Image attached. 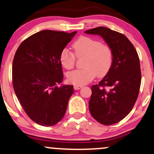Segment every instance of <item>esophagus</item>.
Segmentation results:
<instances>
[{
  "mask_svg": "<svg viewBox=\"0 0 154 154\" xmlns=\"http://www.w3.org/2000/svg\"><path fill=\"white\" fill-rule=\"evenodd\" d=\"M82 88V85H75V86H74L75 90H79V89H81Z\"/></svg>",
  "mask_w": 154,
  "mask_h": 154,
  "instance_id": "1",
  "label": "esophagus"
}]
</instances>
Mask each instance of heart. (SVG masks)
Here are the masks:
<instances>
[{
    "label": "heart",
    "instance_id": "obj_1",
    "mask_svg": "<svg viewBox=\"0 0 154 154\" xmlns=\"http://www.w3.org/2000/svg\"><path fill=\"white\" fill-rule=\"evenodd\" d=\"M73 53L64 49L59 55V61L64 69H72L76 58L85 57L82 69H77L66 74V78L72 84L84 85L96 77H102L110 71L113 62V52L111 47L91 37L81 36L72 44Z\"/></svg>",
    "mask_w": 154,
    "mask_h": 154
}]
</instances>
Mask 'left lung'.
<instances>
[{"instance_id":"1","label":"left lung","mask_w":154,"mask_h":154,"mask_svg":"<svg viewBox=\"0 0 154 154\" xmlns=\"http://www.w3.org/2000/svg\"><path fill=\"white\" fill-rule=\"evenodd\" d=\"M103 38L113 52L110 71L91 87L89 109L92 116L105 125L123 120L136 103L141 82L140 61L136 49L125 35L100 26L85 31Z\"/></svg>"}]
</instances>
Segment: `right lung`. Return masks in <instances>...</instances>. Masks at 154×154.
Returning a JSON list of instances; mask_svg holds the SVG:
<instances>
[{
	"label": "right lung",
	"mask_w": 154,
	"mask_h": 154,
	"mask_svg": "<svg viewBox=\"0 0 154 154\" xmlns=\"http://www.w3.org/2000/svg\"><path fill=\"white\" fill-rule=\"evenodd\" d=\"M77 31L44 30L20 44L13 61L15 93L27 116L43 126H52L65 114L74 92L72 85L62 82L59 55Z\"/></svg>",
	"instance_id": "add662e5"
}]
</instances>
